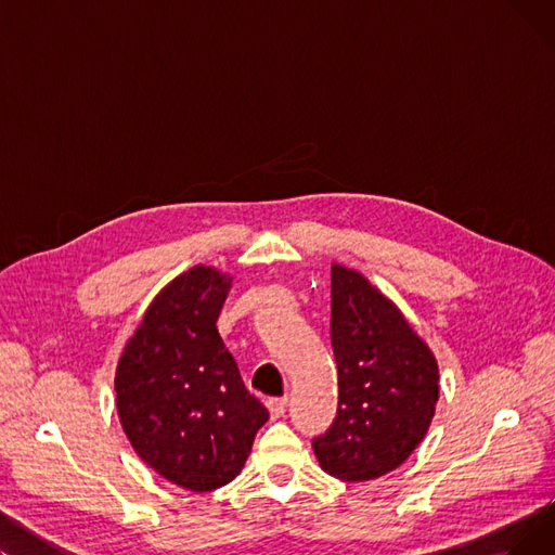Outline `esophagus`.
<instances>
[{"label":"esophagus","mask_w":555,"mask_h":555,"mask_svg":"<svg viewBox=\"0 0 555 555\" xmlns=\"http://www.w3.org/2000/svg\"><path fill=\"white\" fill-rule=\"evenodd\" d=\"M285 406H287V398H270L268 400V410L272 418H281L285 414Z\"/></svg>","instance_id":"34e87169"}]
</instances>
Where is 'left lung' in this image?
<instances>
[{
    "instance_id": "8db88e82",
    "label": "left lung",
    "mask_w": 555,
    "mask_h": 555,
    "mask_svg": "<svg viewBox=\"0 0 555 555\" xmlns=\"http://www.w3.org/2000/svg\"><path fill=\"white\" fill-rule=\"evenodd\" d=\"M331 341L339 402L328 431L312 439L317 461L344 481L377 479L425 439L439 400V364L396 304L337 262Z\"/></svg>"
}]
</instances>
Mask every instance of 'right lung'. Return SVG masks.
<instances>
[{
	"label": "right lung",
	"instance_id": "obj_1",
	"mask_svg": "<svg viewBox=\"0 0 555 555\" xmlns=\"http://www.w3.org/2000/svg\"><path fill=\"white\" fill-rule=\"evenodd\" d=\"M229 287L231 276L207 266L172 279L116 364V412L134 452L193 492L236 479L270 418L216 326Z\"/></svg>",
	"mask_w": 555,
	"mask_h": 555
}]
</instances>
